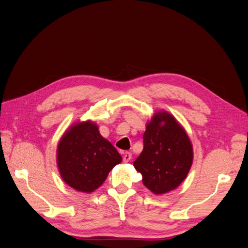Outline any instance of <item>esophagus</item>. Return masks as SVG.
<instances>
[{
  "mask_svg": "<svg viewBox=\"0 0 248 248\" xmlns=\"http://www.w3.org/2000/svg\"><path fill=\"white\" fill-rule=\"evenodd\" d=\"M132 158V154L130 152H125L123 153V161L124 162H128Z\"/></svg>",
  "mask_w": 248,
  "mask_h": 248,
  "instance_id": "obj_1",
  "label": "esophagus"
}]
</instances>
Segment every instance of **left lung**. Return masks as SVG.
Segmentation results:
<instances>
[{
	"instance_id": "1",
	"label": "left lung",
	"mask_w": 248,
	"mask_h": 248,
	"mask_svg": "<svg viewBox=\"0 0 248 248\" xmlns=\"http://www.w3.org/2000/svg\"><path fill=\"white\" fill-rule=\"evenodd\" d=\"M144 149L133 162L142 184L155 194L167 193L183 182L191 168V141L183 127L167 111H157L147 124Z\"/></svg>"
}]
</instances>
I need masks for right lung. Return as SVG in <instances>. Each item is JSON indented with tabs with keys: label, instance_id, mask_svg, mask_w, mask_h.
Returning a JSON list of instances; mask_svg holds the SVG:
<instances>
[{
	"label": "right lung",
	"instance_id": "right-lung-1",
	"mask_svg": "<svg viewBox=\"0 0 248 248\" xmlns=\"http://www.w3.org/2000/svg\"><path fill=\"white\" fill-rule=\"evenodd\" d=\"M121 160L115 147L101 137L98 126L91 121L72 125L58 145L60 174L65 183L81 192L98 188Z\"/></svg>",
	"mask_w": 248,
	"mask_h": 248
}]
</instances>
